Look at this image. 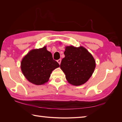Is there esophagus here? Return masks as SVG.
Listing matches in <instances>:
<instances>
[{
	"mask_svg": "<svg viewBox=\"0 0 122 122\" xmlns=\"http://www.w3.org/2000/svg\"><path fill=\"white\" fill-rule=\"evenodd\" d=\"M57 62H58L59 64H60L61 62V60L60 59H59V60H57Z\"/></svg>",
	"mask_w": 122,
	"mask_h": 122,
	"instance_id": "obj_1",
	"label": "esophagus"
}]
</instances>
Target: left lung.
Listing matches in <instances>:
<instances>
[{"mask_svg": "<svg viewBox=\"0 0 122 122\" xmlns=\"http://www.w3.org/2000/svg\"><path fill=\"white\" fill-rule=\"evenodd\" d=\"M60 68L66 75L67 81L75 86L86 83L95 68V61L92 55L82 46H66Z\"/></svg>", "mask_w": 122, "mask_h": 122, "instance_id": "left-lung-1", "label": "left lung"}]
</instances>
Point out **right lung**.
I'll return each mask as SVG.
<instances>
[{
    "label": "right lung",
    "mask_w": 122,
    "mask_h": 122,
    "mask_svg": "<svg viewBox=\"0 0 122 122\" xmlns=\"http://www.w3.org/2000/svg\"><path fill=\"white\" fill-rule=\"evenodd\" d=\"M59 63L52 58L46 46L32 49L21 62V70L25 78L32 83L42 85L47 82L53 70L58 68Z\"/></svg>",
    "instance_id": "add662e5"
}]
</instances>
